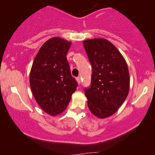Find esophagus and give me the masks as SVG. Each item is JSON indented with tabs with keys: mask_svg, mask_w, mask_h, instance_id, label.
Here are the masks:
<instances>
[{
	"mask_svg": "<svg viewBox=\"0 0 155 155\" xmlns=\"http://www.w3.org/2000/svg\"><path fill=\"white\" fill-rule=\"evenodd\" d=\"M76 80H77L78 83L79 84H80V83H81V79H80V77H78L77 78H76Z\"/></svg>",
	"mask_w": 155,
	"mask_h": 155,
	"instance_id": "34e87169",
	"label": "esophagus"
}]
</instances>
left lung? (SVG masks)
I'll list each match as a JSON object with an SVG mask.
<instances>
[{"label": "left lung", "mask_w": 155, "mask_h": 155, "mask_svg": "<svg viewBox=\"0 0 155 155\" xmlns=\"http://www.w3.org/2000/svg\"><path fill=\"white\" fill-rule=\"evenodd\" d=\"M83 45L92 65L90 86L84 88L88 107L97 117H109L128 96V65L119 51L107 39H87Z\"/></svg>", "instance_id": "obj_1"}]
</instances>
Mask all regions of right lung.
Instances as JSON below:
<instances>
[{"instance_id":"obj_1","label":"right lung","mask_w":155,"mask_h":155,"mask_svg":"<svg viewBox=\"0 0 155 155\" xmlns=\"http://www.w3.org/2000/svg\"><path fill=\"white\" fill-rule=\"evenodd\" d=\"M71 45V42L59 37L48 39L40 48L31 66V92L40 107L51 116L66 109L78 87L66 58Z\"/></svg>"}]
</instances>
